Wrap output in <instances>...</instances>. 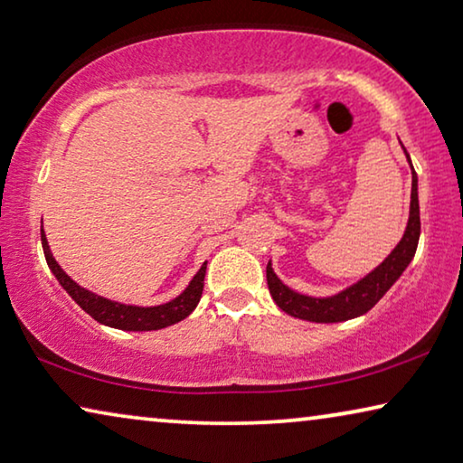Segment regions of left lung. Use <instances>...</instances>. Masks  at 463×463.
<instances>
[{"label": "left lung", "mask_w": 463, "mask_h": 463, "mask_svg": "<svg viewBox=\"0 0 463 463\" xmlns=\"http://www.w3.org/2000/svg\"><path fill=\"white\" fill-rule=\"evenodd\" d=\"M408 156V154H405ZM410 160V156H408ZM411 165V162H410ZM413 170V165H411ZM420 239V205H418V176L416 172H411V203H410V220L408 229H405L403 239L399 241V245L391 251L376 270H372L365 279L355 282L354 287L345 288L339 295L333 298H307V295L295 293L287 285H282L279 276L274 274L270 261L266 266V280L268 288L276 306L288 316L295 318L309 320V322H343L357 318L376 306L381 301L383 295L389 291L399 276L403 274L405 268L413 258Z\"/></svg>", "instance_id": "1"}]
</instances>
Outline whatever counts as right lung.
<instances>
[{"label":"right lung","instance_id":"1","mask_svg":"<svg viewBox=\"0 0 463 463\" xmlns=\"http://www.w3.org/2000/svg\"><path fill=\"white\" fill-rule=\"evenodd\" d=\"M41 243H43L47 266L52 268L55 279H58L60 285L66 288V293L71 295V298L77 301L93 320L106 324V326L120 328V330H160V328L170 326V324H176L187 318L193 309L197 307L199 299H202L205 266H208V261L199 268V272L193 276L189 287L184 288L176 299L164 303V306L139 307V306H124V303H118V301L103 299L99 295L79 287L71 276L61 270L58 261L53 260L43 229H41Z\"/></svg>","mask_w":463,"mask_h":463}]
</instances>
